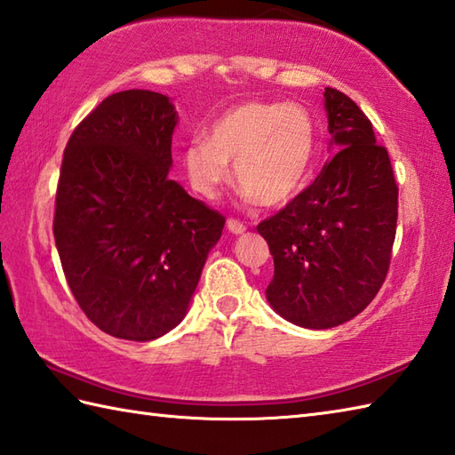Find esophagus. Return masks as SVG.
<instances>
[{"instance_id": "34e87169", "label": "esophagus", "mask_w": 455, "mask_h": 455, "mask_svg": "<svg viewBox=\"0 0 455 455\" xmlns=\"http://www.w3.org/2000/svg\"><path fill=\"white\" fill-rule=\"evenodd\" d=\"M227 228H228V233H233V235H244L246 233L244 222H240L236 219H228L227 220Z\"/></svg>"}]
</instances>
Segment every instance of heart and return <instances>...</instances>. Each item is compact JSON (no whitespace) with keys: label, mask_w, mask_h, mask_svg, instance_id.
<instances>
[{"label":"heart","mask_w":455,"mask_h":455,"mask_svg":"<svg viewBox=\"0 0 455 455\" xmlns=\"http://www.w3.org/2000/svg\"><path fill=\"white\" fill-rule=\"evenodd\" d=\"M316 129L301 105L243 103L211 124L205 139L183 150V170L199 196L212 199L230 178L228 164L246 197L266 207L291 201L311 173Z\"/></svg>","instance_id":"heart-1"}]
</instances>
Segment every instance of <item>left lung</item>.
<instances>
[{
  "label": "left lung",
  "mask_w": 455,
  "mask_h": 455,
  "mask_svg": "<svg viewBox=\"0 0 455 455\" xmlns=\"http://www.w3.org/2000/svg\"><path fill=\"white\" fill-rule=\"evenodd\" d=\"M338 154L305 191L258 225L274 256L267 303L285 321L324 331L352 321L387 275L399 188L371 121L334 88L324 90Z\"/></svg>",
  "instance_id": "1"
}]
</instances>
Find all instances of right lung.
Masks as SVG:
<instances>
[{"instance_id": "add662e5", "label": "right lung", "mask_w": 455, "mask_h": 455, "mask_svg": "<svg viewBox=\"0 0 455 455\" xmlns=\"http://www.w3.org/2000/svg\"><path fill=\"white\" fill-rule=\"evenodd\" d=\"M176 124L168 95L119 92L64 150L58 256L85 316L123 340H156L183 321L225 227L220 212L168 178Z\"/></svg>"}]
</instances>
